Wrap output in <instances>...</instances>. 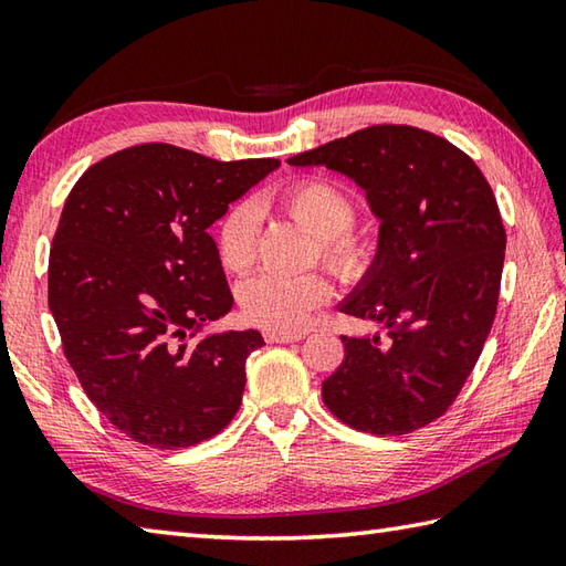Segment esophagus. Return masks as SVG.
I'll return each mask as SVG.
<instances>
[{"label": "esophagus", "mask_w": 566, "mask_h": 566, "mask_svg": "<svg viewBox=\"0 0 566 566\" xmlns=\"http://www.w3.org/2000/svg\"><path fill=\"white\" fill-rule=\"evenodd\" d=\"M302 338H304L302 331H268V334H264V340L268 343H294Z\"/></svg>", "instance_id": "esophagus-1"}]
</instances>
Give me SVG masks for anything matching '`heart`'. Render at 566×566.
<instances>
[{
	"label": "heart",
	"mask_w": 566,
	"mask_h": 566,
	"mask_svg": "<svg viewBox=\"0 0 566 566\" xmlns=\"http://www.w3.org/2000/svg\"><path fill=\"white\" fill-rule=\"evenodd\" d=\"M286 216L294 218L316 238L318 258L340 280L353 282L370 272L378 242L365 230L353 228L356 203L346 188L331 179H302L276 196ZM260 210L250 201H240L226 210L216 228V248L223 268L245 272L258 260ZM331 282L324 272L296 276L262 272L240 286V308L250 324L286 331L304 326L312 312L331 298Z\"/></svg>",
	"instance_id": "heart-1"
}]
</instances>
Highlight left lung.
Listing matches in <instances>:
<instances>
[{
	"instance_id": "1",
	"label": "left lung",
	"mask_w": 566,
	"mask_h": 566,
	"mask_svg": "<svg viewBox=\"0 0 566 566\" xmlns=\"http://www.w3.org/2000/svg\"><path fill=\"white\" fill-rule=\"evenodd\" d=\"M356 181L380 218L370 272L338 306L387 338L340 336L346 358L321 387L343 424L409 434L457 400L491 334L505 228L469 154L409 125H373L290 159Z\"/></svg>"
}]
</instances>
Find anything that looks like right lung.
I'll use <instances>...</instances> for the list:
<instances>
[{
  "instance_id": "obj_1",
  "label": "right lung",
  "mask_w": 566,
  "mask_h": 566,
  "mask_svg": "<svg viewBox=\"0 0 566 566\" xmlns=\"http://www.w3.org/2000/svg\"><path fill=\"white\" fill-rule=\"evenodd\" d=\"M276 166L151 142L93 164L69 193L49 254L51 314L85 395L144 447H193L238 412L264 340H191L232 306L208 228Z\"/></svg>"
}]
</instances>
